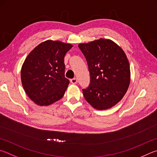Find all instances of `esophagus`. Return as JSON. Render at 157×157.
I'll use <instances>...</instances> for the list:
<instances>
[{
  "label": "esophagus",
  "mask_w": 157,
  "mask_h": 157,
  "mask_svg": "<svg viewBox=\"0 0 157 157\" xmlns=\"http://www.w3.org/2000/svg\"><path fill=\"white\" fill-rule=\"evenodd\" d=\"M70 82H71V84H77V82H78V79H77L76 78H73V79H71Z\"/></svg>",
  "instance_id": "34e87169"
}]
</instances>
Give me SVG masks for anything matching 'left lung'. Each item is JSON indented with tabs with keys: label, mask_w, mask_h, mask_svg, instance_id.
Returning a JSON list of instances; mask_svg holds the SVG:
<instances>
[{
	"label": "left lung",
	"mask_w": 157,
	"mask_h": 157,
	"mask_svg": "<svg viewBox=\"0 0 157 157\" xmlns=\"http://www.w3.org/2000/svg\"><path fill=\"white\" fill-rule=\"evenodd\" d=\"M86 58L90 82L83 89L87 102L97 110H107L121 100L130 83V64L124 50L110 39L78 44Z\"/></svg>",
	"instance_id": "1"
}]
</instances>
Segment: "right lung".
Masks as SVG:
<instances>
[{
    "label": "right lung",
    "mask_w": 157,
    "mask_h": 157,
    "mask_svg": "<svg viewBox=\"0 0 157 157\" xmlns=\"http://www.w3.org/2000/svg\"><path fill=\"white\" fill-rule=\"evenodd\" d=\"M73 44L59 40L39 44L22 64V86L34 103L47 106L62 98L69 84L64 77V56Z\"/></svg>",
    "instance_id": "1"
}]
</instances>
